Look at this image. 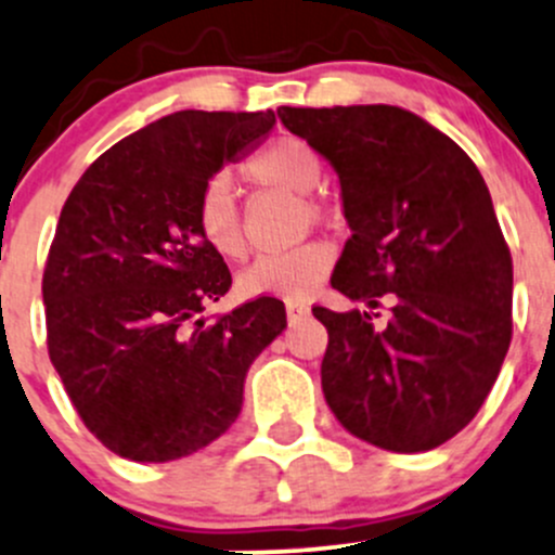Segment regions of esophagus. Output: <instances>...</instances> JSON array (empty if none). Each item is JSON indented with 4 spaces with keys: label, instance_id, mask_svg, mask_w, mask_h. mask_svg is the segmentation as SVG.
I'll use <instances>...</instances> for the list:
<instances>
[{
    "label": "esophagus",
    "instance_id": "1",
    "mask_svg": "<svg viewBox=\"0 0 555 555\" xmlns=\"http://www.w3.org/2000/svg\"><path fill=\"white\" fill-rule=\"evenodd\" d=\"M285 312H288V320L294 323V320L307 315V312H310V307L301 305V301H288V305H285Z\"/></svg>",
    "mask_w": 555,
    "mask_h": 555
}]
</instances>
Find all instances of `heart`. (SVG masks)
<instances>
[{"instance_id": "b5f03b06", "label": "heart", "mask_w": 555, "mask_h": 555, "mask_svg": "<svg viewBox=\"0 0 555 555\" xmlns=\"http://www.w3.org/2000/svg\"><path fill=\"white\" fill-rule=\"evenodd\" d=\"M243 176L256 186H272L294 194H307L305 208L312 219L323 216V205L310 192L323 181V159L301 139L272 141L254 157L245 159ZM197 230L205 243L224 259H243L248 240H245L243 214H240L235 184L230 176L219 173L199 192L194 208ZM334 248L325 243H307L283 254L259 256L240 275V291L248 299L256 296H275V299H305L328 278L334 267Z\"/></svg>"}]
</instances>
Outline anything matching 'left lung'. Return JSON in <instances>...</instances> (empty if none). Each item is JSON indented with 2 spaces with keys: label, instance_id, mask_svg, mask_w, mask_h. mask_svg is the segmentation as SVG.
<instances>
[{
  "label": "left lung",
  "instance_id": "left-lung-1",
  "mask_svg": "<svg viewBox=\"0 0 555 555\" xmlns=\"http://www.w3.org/2000/svg\"><path fill=\"white\" fill-rule=\"evenodd\" d=\"M334 165L352 237L334 285L369 310L312 307L336 420L387 451H430L487 401L513 336V259L476 163L405 108L280 106ZM391 318L373 325L374 309Z\"/></svg>",
  "mask_w": 555,
  "mask_h": 555
}]
</instances>
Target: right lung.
<instances>
[{"label": "right lung", "mask_w": 555, "mask_h": 555, "mask_svg": "<svg viewBox=\"0 0 555 555\" xmlns=\"http://www.w3.org/2000/svg\"><path fill=\"white\" fill-rule=\"evenodd\" d=\"M272 125L270 108L168 114L64 203L42 275L48 352L85 427L125 460H179L230 430L248 365L285 328L272 296L203 318L232 275L194 219L210 176Z\"/></svg>", "instance_id": "obj_1"}]
</instances>
